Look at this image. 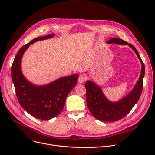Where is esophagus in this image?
Returning <instances> with one entry per match:
<instances>
[{"label":"esophagus","mask_w":155,"mask_h":155,"mask_svg":"<svg viewBox=\"0 0 155 155\" xmlns=\"http://www.w3.org/2000/svg\"><path fill=\"white\" fill-rule=\"evenodd\" d=\"M86 80H87V77L85 75H79L78 82L79 83H84V82H85Z\"/></svg>","instance_id":"34e87169"}]
</instances>
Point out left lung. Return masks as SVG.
I'll use <instances>...</instances> for the list:
<instances>
[{"label":"left lung","instance_id":"8db88e82","mask_svg":"<svg viewBox=\"0 0 155 155\" xmlns=\"http://www.w3.org/2000/svg\"><path fill=\"white\" fill-rule=\"evenodd\" d=\"M107 43L108 44L128 45L134 50L142 64L140 77L132 91L123 99L116 102H112L105 98L101 88L95 83L91 81L86 82L85 84L86 99L89 110L97 119L104 122H112L119 120L125 117L139 100L143 91L145 68L143 60L133 45L119 38H112Z\"/></svg>","mask_w":155,"mask_h":155}]
</instances>
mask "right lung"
<instances>
[{
  "mask_svg": "<svg viewBox=\"0 0 155 155\" xmlns=\"http://www.w3.org/2000/svg\"><path fill=\"white\" fill-rule=\"evenodd\" d=\"M54 34L32 39L24 45L15 56L11 67V75L17 99L22 107L33 117L49 120L58 116L63 110L69 92L77 82L78 75L64 77L43 86L32 84L22 75V57L29 45L38 41L53 37Z\"/></svg>",
  "mask_w": 155,
  "mask_h": 155,
  "instance_id": "1",
  "label": "right lung"
}]
</instances>
